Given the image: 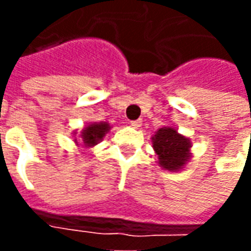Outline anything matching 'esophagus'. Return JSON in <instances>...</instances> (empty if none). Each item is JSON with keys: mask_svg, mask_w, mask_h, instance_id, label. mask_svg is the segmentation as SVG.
Here are the masks:
<instances>
[{"mask_svg": "<svg viewBox=\"0 0 251 251\" xmlns=\"http://www.w3.org/2000/svg\"><path fill=\"white\" fill-rule=\"evenodd\" d=\"M141 125H142V120H136V121H131L130 122V126H133L134 129H138Z\"/></svg>", "mask_w": 251, "mask_h": 251, "instance_id": "esophagus-1", "label": "esophagus"}]
</instances>
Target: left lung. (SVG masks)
<instances>
[{
  "label": "left lung",
  "mask_w": 251,
  "mask_h": 251,
  "mask_svg": "<svg viewBox=\"0 0 251 251\" xmlns=\"http://www.w3.org/2000/svg\"><path fill=\"white\" fill-rule=\"evenodd\" d=\"M152 145L157 154L158 165L165 171H181L191 160L192 144L188 137L180 134L174 126L160 127L152 137Z\"/></svg>",
  "instance_id": "1"
}]
</instances>
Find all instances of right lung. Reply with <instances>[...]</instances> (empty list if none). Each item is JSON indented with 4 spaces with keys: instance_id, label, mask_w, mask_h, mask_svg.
Masks as SVG:
<instances>
[{
    "instance_id": "right-lung-1",
    "label": "right lung",
    "mask_w": 251,
    "mask_h": 251,
    "mask_svg": "<svg viewBox=\"0 0 251 251\" xmlns=\"http://www.w3.org/2000/svg\"><path fill=\"white\" fill-rule=\"evenodd\" d=\"M111 129L109 122H93L83 127L80 131V140H74L76 145H84L86 148H93L103 140L107 131ZM76 134V133H74Z\"/></svg>"
}]
</instances>
